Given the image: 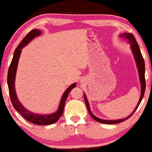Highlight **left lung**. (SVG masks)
Wrapping results in <instances>:
<instances>
[{
  "label": "left lung",
  "instance_id": "8db88e82",
  "mask_svg": "<svg viewBox=\"0 0 152 152\" xmlns=\"http://www.w3.org/2000/svg\"><path fill=\"white\" fill-rule=\"evenodd\" d=\"M120 37L126 39V40H128V41L131 43V48L132 52H133L135 62H136L137 70H138V72H139V77H140V84H141V95H140V97L139 102L138 103H137L136 107L135 108V110H134L133 112H132L131 115H130L129 117H127L126 118H124V119H118V120H104V119H100V118L96 117V116H94L93 115V113H92L91 111L90 106H89V104H88L87 98H86V96L85 94H84V101H85L86 107H87L88 113H89L91 117L93 118L94 119H95L96 121L100 122V123H102V124H118V123H120V122L126 121V120L131 117V116L133 115L134 112H135V110L137 109V107H138L140 104L142 100V98L144 97V94H145V91L146 82H145V61H144L143 57L142 56L139 45L137 44V41L135 40L134 35L133 34H131V33H122V34H121V35H120Z\"/></svg>",
  "mask_w": 152,
  "mask_h": 152
}]
</instances>
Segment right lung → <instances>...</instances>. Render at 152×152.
Instances as JSON below:
<instances>
[{"mask_svg": "<svg viewBox=\"0 0 152 152\" xmlns=\"http://www.w3.org/2000/svg\"><path fill=\"white\" fill-rule=\"evenodd\" d=\"M41 34V31L37 29H33L28 34L24 37V38L21 40V42L19 43V45L17 46V48L14 52L13 58L12 60L10 66L8 69V73H7V84H8L9 93L10 96V100L12 103L13 107L15 109L19 112L22 117L30 121L31 123H33L36 125H50L53 124L58 121L59 118L61 117L64 112V105L66 100L68 98V94L70 92L72 88L76 86V84L74 83L72 85H70L66 90L63 95L61 100L60 104H59L58 109L56 112H54L53 114L50 115H40V114H35L33 112L29 111L27 109L23 107L22 104L19 102V100L17 98V94H16L15 87V81L16 72H17V65H18L19 56H20L21 49L23 47L28 45L31 40L34 38L35 37L39 36Z\"/></svg>", "mask_w": 152, "mask_h": 152, "instance_id": "1", "label": "right lung"}]
</instances>
